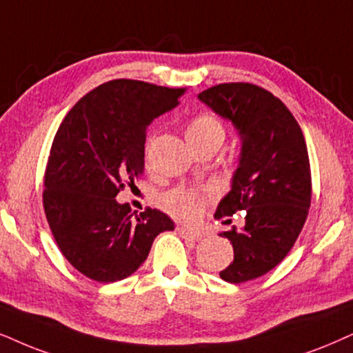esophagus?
<instances>
[{
	"label": "esophagus",
	"instance_id": "obj_1",
	"mask_svg": "<svg viewBox=\"0 0 353 353\" xmlns=\"http://www.w3.org/2000/svg\"><path fill=\"white\" fill-rule=\"evenodd\" d=\"M177 233L181 236H184V238H189V239H200L202 238V234L199 233V231H192L189 228H184V226H177Z\"/></svg>",
	"mask_w": 353,
	"mask_h": 353
}]
</instances>
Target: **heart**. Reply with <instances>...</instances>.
<instances>
[{
	"label": "heart",
	"instance_id": "b5f03b06",
	"mask_svg": "<svg viewBox=\"0 0 353 353\" xmlns=\"http://www.w3.org/2000/svg\"><path fill=\"white\" fill-rule=\"evenodd\" d=\"M187 141L203 140V138H223V127L215 117L208 114H199L187 123ZM208 197V192H199L192 189H176L163 197V205L172 215L182 220H195L202 212V205Z\"/></svg>",
	"mask_w": 353,
	"mask_h": 353
}]
</instances>
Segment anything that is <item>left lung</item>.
I'll list each match as a JSON object with an SVG mask.
<instances>
[{
    "label": "left lung",
    "instance_id": "1",
    "mask_svg": "<svg viewBox=\"0 0 353 353\" xmlns=\"http://www.w3.org/2000/svg\"><path fill=\"white\" fill-rule=\"evenodd\" d=\"M199 99L231 120L241 137L238 169L215 216L243 212V228L220 233L234 251L220 276L243 283L279 265L301 233L311 205L306 141L288 107L256 84L223 83L200 92Z\"/></svg>",
    "mask_w": 353,
    "mask_h": 353
}]
</instances>
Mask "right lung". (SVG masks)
I'll return each instance as SVG.
<instances>
[{"mask_svg":"<svg viewBox=\"0 0 353 353\" xmlns=\"http://www.w3.org/2000/svg\"><path fill=\"white\" fill-rule=\"evenodd\" d=\"M184 88L112 79L81 97L53 138L43 177V208L66 261L88 279H127L148 257L166 213H132L115 197L143 174L146 128L179 104Z\"/></svg>","mask_w":353,"mask_h":353,"instance_id":"obj_1","label":"right lung"}]
</instances>
